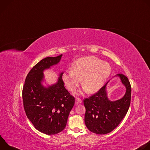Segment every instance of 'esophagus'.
<instances>
[{
    "instance_id": "34e87169",
    "label": "esophagus",
    "mask_w": 150,
    "mask_h": 150,
    "mask_svg": "<svg viewBox=\"0 0 150 150\" xmlns=\"http://www.w3.org/2000/svg\"><path fill=\"white\" fill-rule=\"evenodd\" d=\"M75 100H76V103H82V100H81V99H80L79 98L76 97V98H75Z\"/></svg>"
}]
</instances>
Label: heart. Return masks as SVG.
Returning <instances> with one entry per match:
<instances>
[{"mask_svg":"<svg viewBox=\"0 0 150 150\" xmlns=\"http://www.w3.org/2000/svg\"><path fill=\"white\" fill-rule=\"evenodd\" d=\"M70 71L62 74V79L67 88L73 91L82 79L83 90L89 93L97 92L103 86L111 72V67L106 62L95 56H87L75 60Z\"/></svg>","mask_w":150,"mask_h":150,"instance_id":"b5f03b06","label":"heart"}]
</instances>
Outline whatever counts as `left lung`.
<instances>
[{
	"label": "left lung",
	"instance_id": "obj_1",
	"mask_svg": "<svg viewBox=\"0 0 150 150\" xmlns=\"http://www.w3.org/2000/svg\"><path fill=\"white\" fill-rule=\"evenodd\" d=\"M126 88L123 97L117 100L109 99L106 86L109 81L95 94L83 100L86 112L85 123L88 130L97 134H106L112 132L119 125L129 108L131 87L127 78L117 74Z\"/></svg>",
	"mask_w": 150,
	"mask_h": 150
}]
</instances>
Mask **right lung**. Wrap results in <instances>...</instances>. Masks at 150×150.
I'll return each mask as SVG.
<instances>
[{"mask_svg":"<svg viewBox=\"0 0 150 150\" xmlns=\"http://www.w3.org/2000/svg\"><path fill=\"white\" fill-rule=\"evenodd\" d=\"M62 54L41 60L28 74L23 89L24 108L36 129L47 135L57 134L65 129L75 103V98L64 87L62 74L56 83L45 87L44 71L57 65Z\"/></svg>","mask_w":150,"mask_h":150,"instance_id":"add662e5","label":"right lung"}]
</instances>
